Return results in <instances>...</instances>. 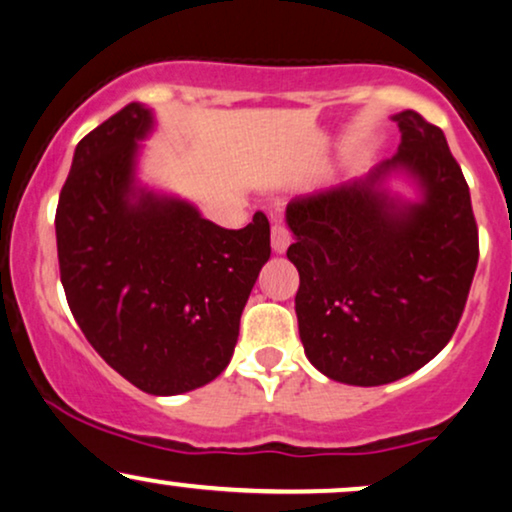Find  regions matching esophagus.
<instances>
[{"mask_svg": "<svg viewBox=\"0 0 512 512\" xmlns=\"http://www.w3.org/2000/svg\"><path fill=\"white\" fill-rule=\"evenodd\" d=\"M289 242H292V235L282 223H275L273 230H270V244H273L275 254H285Z\"/></svg>", "mask_w": 512, "mask_h": 512, "instance_id": "34e87169", "label": "esophagus"}]
</instances>
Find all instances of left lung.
Listing matches in <instances>:
<instances>
[{"mask_svg": "<svg viewBox=\"0 0 512 512\" xmlns=\"http://www.w3.org/2000/svg\"><path fill=\"white\" fill-rule=\"evenodd\" d=\"M391 121L401 130L394 159L292 201L285 216L306 358L353 387L401 380L449 344L479 258L470 189L444 132L415 111ZM394 177L410 198L390 187Z\"/></svg>", "mask_w": 512, "mask_h": 512, "instance_id": "1", "label": "left lung"}]
</instances>
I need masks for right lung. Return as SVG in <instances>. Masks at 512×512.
<instances>
[{"instance_id":"obj_1","label":"right lung","mask_w":512,"mask_h":512,"mask_svg":"<svg viewBox=\"0 0 512 512\" xmlns=\"http://www.w3.org/2000/svg\"><path fill=\"white\" fill-rule=\"evenodd\" d=\"M154 111L128 104L78 142L56 208L61 285L87 342L154 396L185 394L230 363L270 258L263 213L225 230L137 175Z\"/></svg>"}]
</instances>
